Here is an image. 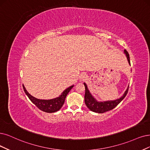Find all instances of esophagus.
I'll return each mask as SVG.
<instances>
[{"label":"esophagus","instance_id":"obj_1","mask_svg":"<svg viewBox=\"0 0 150 150\" xmlns=\"http://www.w3.org/2000/svg\"><path fill=\"white\" fill-rule=\"evenodd\" d=\"M80 77H81V79H85V78H86V74L85 73H82L80 75Z\"/></svg>","mask_w":150,"mask_h":150}]
</instances>
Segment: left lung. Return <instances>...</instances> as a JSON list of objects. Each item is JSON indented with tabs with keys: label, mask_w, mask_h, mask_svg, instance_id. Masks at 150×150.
Segmentation results:
<instances>
[{
	"label": "left lung",
	"mask_w": 150,
	"mask_h": 150,
	"mask_svg": "<svg viewBox=\"0 0 150 150\" xmlns=\"http://www.w3.org/2000/svg\"><path fill=\"white\" fill-rule=\"evenodd\" d=\"M124 53L125 54L127 60H128V62L130 65L129 54L125 49L124 50ZM84 85L85 87V103L86 105V106L90 110H91V111L98 112V113H104L105 112H107V111H109V110L113 109L114 108L117 106L123 100L124 98L126 96L127 94L129 91V87H128L123 95V96L121 98H120L119 99H115V100L99 102V101H97V100H96V99L94 98L93 96L91 95V93H90L89 90H88L87 85H86L85 83H84Z\"/></svg>",
	"instance_id": "1"
}]
</instances>
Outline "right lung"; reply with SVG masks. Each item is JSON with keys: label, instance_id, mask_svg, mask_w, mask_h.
Wrapping results in <instances>:
<instances>
[{"label": "right lung", "instance_id": "obj_1", "mask_svg": "<svg viewBox=\"0 0 150 150\" xmlns=\"http://www.w3.org/2000/svg\"><path fill=\"white\" fill-rule=\"evenodd\" d=\"M74 85H72L68 88H67L58 98L52 99H47V100H46V99H37L33 97L26 91L24 85H23V88L26 95L29 98L33 104H35L39 109L45 112L52 113L58 111L62 107L67 95V94L71 90V88L74 87Z\"/></svg>", "mask_w": 150, "mask_h": 150}]
</instances>
